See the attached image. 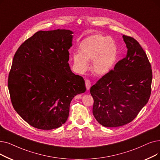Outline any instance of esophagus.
<instances>
[{
  "mask_svg": "<svg viewBox=\"0 0 160 160\" xmlns=\"http://www.w3.org/2000/svg\"><path fill=\"white\" fill-rule=\"evenodd\" d=\"M92 84H91V82H90L89 80H86V89L88 90L89 89L90 87H91Z\"/></svg>",
  "mask_w": 160,
  "mask_h": 160,
  "instance_id": "34e87169",
  "label": "esophagus"
}]
</instances>
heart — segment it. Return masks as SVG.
Here are the masks:
<instances>
[{
  "mask_svg": "<svg viewBox=\"0 0 160 160\" xmlns=\"http://www.w3.org/2000/svg\"><path fill=\"white\" fill-rule=\"evenodd\" d=\"M79 52L73 54V61L80 72H85L89 67L88 61H92V72L96 75L103 76L112 69L115 63L117 47L112 39L95 34L82 42Z\"/></svg>",
  "mask_w": 160,
  "mask_h": 160,
  "instance_id": "b5f03b06",
  "label": "heart"
}]
</instances>
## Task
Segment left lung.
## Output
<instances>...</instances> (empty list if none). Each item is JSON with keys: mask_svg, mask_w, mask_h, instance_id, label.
Returning <instances> with one entry per match:
<instances>
[{"mask_svg": "<svg viewBox=\"0 0 160 160\" xmlns=\"http://www.w3.org/2000/svg\"><path fill=\"white\" fill-rule=\"evenodd\" d=\"M126 56L90 89L93 114L102 126L115 128L133 121L151 94L152 71L147 55L133 37L123 34Z\"/></svg>", "mask_w": 160, "mask_h": 160, "instance_id": "left-lung-1", "label": "left lung"}]
</instances>
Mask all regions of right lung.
I'll return each instance as SVG.
<instances>
[{"instance_id": "right-lung-1", "label": "right lung", "mask_w": 160, "mask_h": 160, "mask_svg": "<svg viewBox=\"0 0 160 160\" xmlns=\"http://www.w3.org/2000/svg\"><path fill=\"white\" fill-rule=\"evenodd\" d=\"M72 33L66 29L38 31L13 56L8 80L11 102L34 128L61 127L73 97L86 91L84 78L74 74L68 63Z\"/></svg>"}]
</instances>
